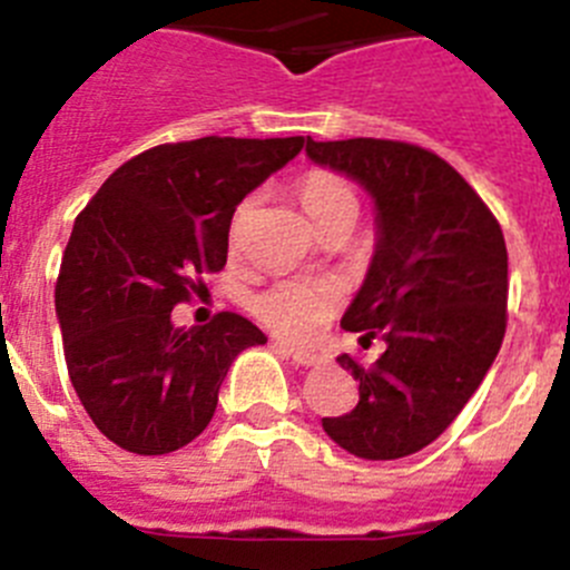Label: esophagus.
Returning <instances> with one entry per match:
<instances>
[{"label": "esophagus", "mask_w": 570, "mask_h": 570, "mask_svg": "<svg viewBox=\"0 0 570 570\" xmlns=\"http://www.w3.org/2000/svg\"><path fill=\"white\" fill-rule=\"evenodd\" d=\"M276 350L285 353V356L294 364H299V367H322V364H327V353H316V350L288 347V344H276Z\"/></svg>", "instance_id": "esophagus-1"}]
</instances>
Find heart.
<instances>
[{"instance_id":"obj_1","label":"heart","mask_w":570,"mask_h":570,"mask_svg":"<svg viewBox=\"0 0 570 570\" xmlns=\"http://www.w3.org/2000/svg\"><path fill=\"white\" fill-rule=\"evenodd\" d=\"M299 197L313 223L338 206H356V195L347 186V180H342L333 171H311L302 180ZM248 208L250 203L239 206L237 217H234L232 237H237V228L245 214H248ZM338 302H342V291L333 282L291 276V279L274 282L265 291L250 296L248 311L279 336L307 342L333 320Z\"/></svg>"}]
</instances>
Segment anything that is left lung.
I'll list each match as a JSON object with an SVG mask.
<instances>
[{
  "label": "left lung",
  "instance_id": "obj_1",
  "mask_svg": "<svg viewBox=\"0 0 570 570\" xmlns=\"http://www.w3.org/2000/svg\"><path fill=\"white\" fill-rule=\"evenodd\" d=\"M307 158L353 177L375 200L367 279L342 327L384 338L373 364L336 362L358 381V404L322 417L327 435L364 461L430 446L466 406L505 333L509 254L478 191L424 146L307 138Z\"/></svg>",
  "mask_w": 570,
  "mask_h": 570
}]
</instances>
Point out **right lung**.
<instances>
[{"mask_svg": "<svg viewBox=\"0 0 570 570\" xmlns=\"http://www.w3.org/2000/svg\"><path fill=\"white\" fill-rule=\"evenodd\" d=\"M305 138L160 144L104 180L76 217L56 279L72 387L92 424L135 455L195 441L228 367L265 333L245 316L171 325V311L223 271L243 197L294 160Z\"/></svg>", "mask_w": 570, "mask_h": 570, "instance_id": "1", "label": "right lung"}]
</instances>
